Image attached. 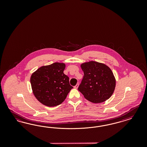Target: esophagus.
I'll return each mask as SVG.
<instances>
[{
    "label": "esophagus",
    "instance_id": "obj_1",
    "mask_svg": "<svg viewBox=\"0 0 147 147\" xmlns=\"http://www.w3.org/2000/svg\"><path fill=\"white\" fill-rule=\"evenodd\" d=\"M78 87H79V84H77L76 85L74 86V88H76V89H77L78 88Z\"/></svg>",
    "mask_w": 147,
    "mask_h": 147
}]
</instances>
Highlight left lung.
<instances>
[{
    "label": "left lung",
    "mask_w": 147,
    "mask_h": 147,
    "mask_svg": "<svg viewBox=\"0 0 147 147\" xmlns=\"http://www.w3.org/2000/svg\"><path fill=\"white\" fill-rule=\"evenodd\" d=\"M84 76L78 90L87 100L103 102L114 93L116 80L111 68L102 63L91 61L81 65Z\"/></svg>",
    "instance_id": "left-lung-1"
}]
</instances>
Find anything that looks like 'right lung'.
<instances>
[{"instance_id":"right-lung-1","label":"right lung","mask_w":147,"mask_h":147,"mask_svg":"<svg viewBox=\"0 0 147 147\" xmlns=\"http://www.w3.org/2000/svg\"><path fill=\"white\" fill-rule=\"evenodd\" d=\"M66 65L55 62L38 68L31 76L32 89L36 99L48 107L62 103L73 87L63 73Z\"/></svg>"}]
</instances>
